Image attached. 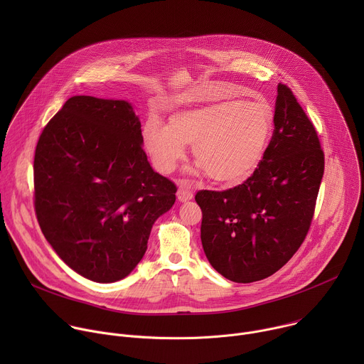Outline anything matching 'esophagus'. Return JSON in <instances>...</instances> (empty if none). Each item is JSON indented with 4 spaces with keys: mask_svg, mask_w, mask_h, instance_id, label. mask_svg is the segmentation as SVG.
<instances>
[{
    "mask_svg": "<svg viewBox=\"0 0 364 364\" xmlns=\"http://www.w3.org/2000/svg\"><path fill=\"white\" fill-rule=\"evenodd\" d=\"M193 197H194V196H193V191L188 190L186 186H181V187L178 188V191H177V198H178V201H181V203L188 201V200H191Z\"/></svg>",
    "mask_w": 364,
    "mask_h": 364,
    "instance_id": "34e87169",
    "label": "esophagus"
}]
</instances>
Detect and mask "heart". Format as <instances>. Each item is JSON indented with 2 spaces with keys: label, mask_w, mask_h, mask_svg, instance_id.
<instances>
[{
  "label": "heart",
  "mask_w": 364,
  "mask_h": 364,
  "mask_svg": "<svg viewBox=\"0 0 364 364\" xmlns=\"http://www.w3.org/2000/svg\"><path fill=\"white\" fill-rule=\"evenodd\" d=\"M275 114L265 100L215 97L170 117V127L146 122L142 138L161 173H171L193 145L194 161L213 181L236 186L262 163Z\"/></svg>",
  "instance_id": "heart-1"
}]
</instances>
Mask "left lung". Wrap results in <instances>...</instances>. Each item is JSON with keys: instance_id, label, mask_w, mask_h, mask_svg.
Returning <instances> with one entry per match:
<instances>
[{"instance_id": "1", "label": "left lung", "mask_w": 364, "mask_h": 364, "mask_svg": "<svg viewBox=\"0 0 364 364\" xmlns=\"http://www.w3.org/2000/svg\"><path fill=\"white\" fill-rule=\"evenodd\" d=\"M272 139L256 171L225 191L201 190V245L225 278L249 284L279 271L304 242L324 174L317 131L278 85Z\"/></svg>"}]
</instances>
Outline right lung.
Wrapping results in <instances>:
<instances>
[{"label":"right lung","mask_w":364,"mask_h":364,"mask_svg":"<svg viewBox=\"0 0 364 364\" xmlns=\"http://www.w3.org/2000/svg\"><path fill=\"white\" fill-rule=\"evenodd\" d=\"M127 100L73 96L43 129L34 207L46 240L75 272L109 284L139 264L177 187L155 173Z\"/></svg>","instance_id":"right-lung-1"}]
</instances>
